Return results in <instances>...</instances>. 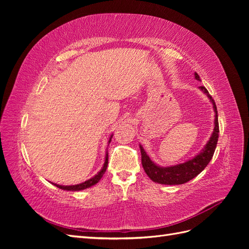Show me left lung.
Wrapping results in <instances>:
<instances>
[{"label":"left lung","instance_id":"obj_1","mask_svg":"<svg viewBox=\"0 0 249 249\" xmlns=\"http://www.w3.org/2000/svg\"><path fill=\"white\" fill-rule=\"evenodd\" d=\"M194 78L197 81H200L199 76L196 72H194ZM198 88L208 96V99L213 105V109L215 112L214 129L212 134H211V137L200 152L194 157H192L191 159H188L184 163L170 165V166H160V165L156 164L152 159H150L143 146L139 144L143 169H144L148 178L155 183L162 185L185 184L187 182H189L192 178H194L195 177H197L199 173L207 167V165L210 163L211 159H212L217 145L218 136H219V124H218L217 108L214 100L212 99V96L209 94L208 90L203 86H199Z\"/></svg>","mask_w":249,"mask_h":249}]
</instances>
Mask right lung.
<instances>
[{
  "instance_id": "add662e5",
  "label": "right lung",
  "mask_w": 249,
  "mask_h": 249,
  "mask_svg": "<svg viewBox=\"0 0 249 249\" xmlns=\"http://www.w3.org/2000/svg\"><path fill=\"white\" fill-rule=\"evenodd\" d=\"M112 137H113V135L111 134L110 137H109V140H108V146H109V143L111 142ZM107 166H108V150H106V155H105V162H104V165H103L102 169L99 172H97L95 176H93L92 178H90L89 179L85 180V182H83L81 184H77V185H70V186L59 185V184H54V183H52V184L55 185L58 188H60V189L66 190V191H82V190H85V189H87V188L92 187V186H94L95 184H97V183L100 182L101 178L104 176V173L106 172Z\"/></svg>"
}]
</instances>
